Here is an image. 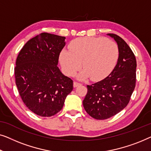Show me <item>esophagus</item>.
<instances>
[{
	"label": "esophagus",
	"instance_id": "obj_1",
	"mask_svg": "<svg viewBox=\"0 0 151 151\" xmlns=\"http://www.w3.org/2000/svg\"><path fill=\"white\" fill-rule=\"evenodd\" d=\"M81 84V83H78V82H76V81H75L74 82V87H76V86H80V85Z\"/></svg>",
	"mask_w": 151,
	"mask_h": 151
}]
</instances>
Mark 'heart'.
<instances>
[{
    "label": "heart",
    "mask_w": 151,
    "mask_h": 151,
    "mask_svg": "<svg viewBox=\"0 0 151 151\" xmlns=\"http://www.w3.org/2000/svg\"><path fill=\"white\" fill-rule=\"evenodd\" d=\"M70 51L63 50L59 61L64 73L73 76L83 67L80 78L90 76L93 81L105 78L111 73L117 63L119 50L116 43L104 37H79L69 45Z\"/></svg>",
    "instance_id": "heart-1"
}]
</instances>
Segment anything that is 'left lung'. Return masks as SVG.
<instances>
[{
    "label": "left lung",
    "mask_w": 151,
    "mask_h": 151,
    "mask_svg": "<svg viewBox=\"0 0 151 151\" xmlns=\"http://www.w3.org/2000/svg\"><path fill=\"white\" fill-rule=\"evenodd\" d=\"M117 42V64L107 77L87 86L88 92L83 101L84 109L96 120L109 118L127 107L136 83L137 62L135 55L123 39L109 33Z\"/></svg>",
    "instance_id": "8db88e82"
}]
</instances>
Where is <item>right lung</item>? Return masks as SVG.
<instances>
[{"label":"right lung","instance_id":"1","mask_svg":"<svg viewBox=\"0 0 151 151\" xmlns=\"http://www.w3.org/2000/svg\"><path fill=\"white\" fill-rule=\"evenodd\" d=\"M65 39L42 33L29 40L17 57L14 73L19 94L24 105L42 117L60 111L73 90V81L57 67Z\"/></svg>","mask_w":151,"mask_h":151}]
</instances>
